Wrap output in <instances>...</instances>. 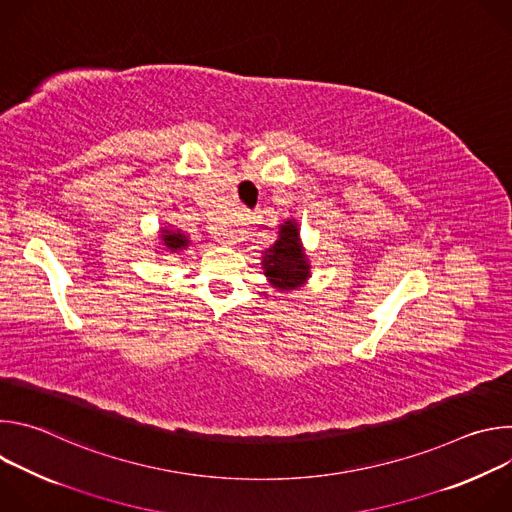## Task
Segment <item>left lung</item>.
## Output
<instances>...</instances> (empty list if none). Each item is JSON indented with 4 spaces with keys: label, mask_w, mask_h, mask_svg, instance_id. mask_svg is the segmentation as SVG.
<instances>
[{
    "label": "left lung",
    "mask_w": 512,
    "mask_h": 512,
    "mask_svg": "<svg viewBox=\"0 0 512 512\" xmlns=\"http://www.w3.org/2000/svg\"><path fill=\"white\" fill-rule=\"evenodd\" d=\"M263 273L277 291L300 289L310 277V259L300 239V225L296 218H283L277 231V241L261 255Z\"/></svg>",
    "instance_id": "obj_1"
}]
</instances>
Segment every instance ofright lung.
Segmentation results:
<instances>
[{
	"label": "right lung",
	"mask_w": 512,
	"mask_h": 512,
	"mask_svg": "<svg viewBox=\"0 0 512 512\" xmlns=\"http://www.w3.org/2000/svg\"><path fill=\"white\" fill-rule=\"evenodd\" d=\"M158 233H160L158 237H160V241H162V247H164V251H168V253H180V251H184V249L190 247V237L184 235L180 229H176V227H172V225L160 227Z\"/></svg>",
	"instance_id": "1"
}]
</instances>
